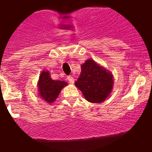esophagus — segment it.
<instances>
[{"instance_id": "esophagus-1", "label": "esophagus", "mask_w": 152, "mask_h": 152, "mask_svg": "<svg viewBox=\"0 0 152 152\" xmlns=\"http://www.w3.org/2000/svg\"><path fill=\"white\" fill-rule=\"evenodd\" d=\"M67 79H68V80H69V82L70 83H73L74 81H75V79H74L73 77L71 76H68V77H67Z\"/></svg>"}]
</instances>
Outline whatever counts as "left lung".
<instances>
[{
	"label": "left lung",
	"mask_w": 152,
	"mask_h": 152,
	"mask_svg": "<svg viewBox=\"0 0 152 152\" xmlns=\"http://www.w3.org/2000/svg\"><path fill=\"white\" fill-rule=\"evenodd\" d=\"M75 85L90 102L100 103L107 99L113 85V74L91 59L81 65V73Z\"/></svg>",
	"instance_id": "8db88e82"
}]
</instances>
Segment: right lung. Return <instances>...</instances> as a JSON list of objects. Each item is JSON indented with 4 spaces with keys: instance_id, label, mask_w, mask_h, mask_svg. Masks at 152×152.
<instances>
[{
    "instance_id": "right-lung-1",
    "label": "right lung",
    "mask_w": 152,
    "mask_h": 152,
    "mask_svg": "<svg viewBox=\"0 0 152 152\" xmlns=\"http://www.w3.org/2000/svg\"><path fill=\"white\" fill-rule=\"evenodd\" d=\"M67 85L68 83L64 81L52 80L50 72L43 70L38 81L39 97L48 103H52L58 97L62 88Z\"/></svg>"
}]
</instances>
